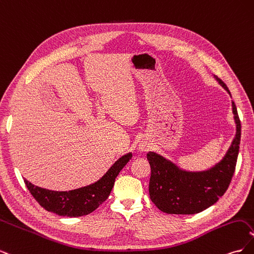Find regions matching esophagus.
Wrapping results in <instances>:
<instances>
[{
    "label": "esophagus",
    "instance_id": "esophagus-1",
    "mask_svg": "<svg viewBox=\"0 0 254 254\" xmlns=\"http://www.w3.org/2000/svg\"><path fill=\"white\" fill-rule=\"evenodd\" d=\"M140 150L141 151H146V150H147L148 148H147V146H146V145H140Z\"/></svg>",
    "mask_w": 254,
    "mask_h": 254
}]
</instances>
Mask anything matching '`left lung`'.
<instances>
[{"instance_id": "obj_1", "label": "left lung", "mask_w": 254, "mask_h": 254, "mask_svg": "<svg viewBox=\"0 0 254 254\" xmlns=\"http://www.w3.org/2000/svg\"><path fill=\"white\" fill-rule=\"evenodd\" d=\"M214 78L231 95L224 81L215 75ZM232 112L236 125L234 139L224 158L209 170L186 171L159 153H147L151 168L149 196L159 210L177 215L197 214L216 203L226 193L235 171L241 143V122L234 102Z\"/></svg>"}]
</instances>
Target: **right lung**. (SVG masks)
<instances>
[{
	"label": "right lung",
	"instance_id": "add662e5",
	"mask_svg": "<svg viewBox=\"0 0 254 254\" xmlns=\"http://www.w3.org/2000/svg\"><path fill=\"white\" fill-rule=\"evenodd\" d=\"M131 158V152L126 153L115 161V163L101 179L90 186L72 190H51L36 187L26 179H24V182L30 194L43 209L55 213L59 216H83L96 210L109 197L115 178Z\"/></svg>",
	"mask_w": 254,
	"mask_h": 254
}]
</instances>
